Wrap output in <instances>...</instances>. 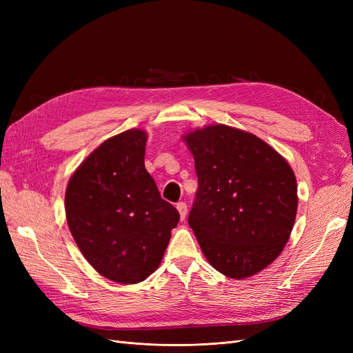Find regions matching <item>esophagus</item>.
Instances as JSON below:
<instances>
[{
    "mask_svg": "<svg viewBox=\"0 0 353 353\" xmlns=\"http://www.w3.org/2000/svg\"><path fill=\"white\" fill-rule=\"evenodd\" d=\"M176 209H178V212H179L181 219H184L185 215H187V205H185V203H184V201L176 203Z\"/></svg>",
    "mask_w": 353,
    "mask_h": 353,
    "instance_id": "obj_1",
    "label": "esophagus"
}]
</instances>
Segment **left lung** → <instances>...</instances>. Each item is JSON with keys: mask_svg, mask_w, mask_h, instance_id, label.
<instances>
[{"mask_svg": "<svg viewBox=\"0 0 353 353\" xmlns=\"http://www.w3.org/2000/svg\"><path fill=\"white\" fill-rule=\"evenodd\" d=\"M184 140L199 188L188 225L209 263L230 279L262 271L281 253L297 210L293 170L250 132L212 125Z\"/></svg>", "mask_w": 353, "mask_h": 353, "instance_id": "8db88e82", "label": "left lung"}]
</instances>
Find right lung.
<instances>
[{"instance_id":"obj_1","label":"right lung","mask_w":353,"mask_h":353,"mask_svg":"<svg viewBox=\"0 0 353 353\" xmlns=\"http://www.w3.org/2000/svg\"><path fill=\"white\" fill-rule=\"evenodd\" d=\"M147 134L130 130L104 141L69 179L68 225L92 268L121 284L144 281L178 225L144 166Z\"/></svg>"}]
</instances>
